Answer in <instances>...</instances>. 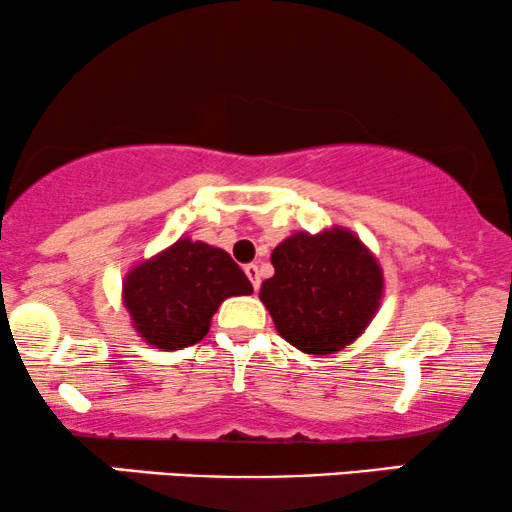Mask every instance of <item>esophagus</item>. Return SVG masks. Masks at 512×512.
Masks as SVG:
<instances>
[{"label":"esophagus","mask_w":512,"mask_h":512,"mask_svg":"<svg viewBox=\"0 0 512 512\" xmlns=\"http://www.w3.org/2000/svg\"><path fill=\"white\" fill-rule=\"evenodd\" d=\"M244 272H247V277L251 280V284H254V289L258 291V287H261V275H258V265L256 263L244 265Z\"/></svg>","instance_id":"obj_1"}]
</instances>
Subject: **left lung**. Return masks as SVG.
<instances>
[{
	"instance_id": "8db88e82",
	"label": "left lung",
	"mask_w": 512,
	"mask_h": 512,
	"mask_svg": "<svg viewBox=\"0 0 512 512\" xmlns=\"http://www.w3.org/2000/svg\"><path fill=\"white\" fill-rule=\"evenodd\" d=\"M275 275L261 298L277 334L308 355H331L357 341L378 313L383 270L353 230L294 232L270 256Z\"/></svg>"
}]
</instances>
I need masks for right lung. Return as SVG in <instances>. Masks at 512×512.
<instances>
[{"label": "right lung", "mask_w": 512, "mask_h": 512, "mask_svg": "<svg viewBox=\"0 0 512 512\" xmlns=\"http://www.w3.org/2000/svg\"><path fill=\"white\" fill-rule=\"evenodd\" d=\"M249 294L254 287L228 251L190 237L136 263L122 282L131 327L159 350H181L202 341L218 305Z\"/></svg>", "instance_id": "obj_1"}]
</instances>
